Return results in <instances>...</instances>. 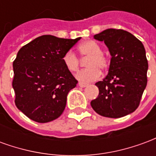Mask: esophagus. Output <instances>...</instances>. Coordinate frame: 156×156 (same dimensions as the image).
<instances>
[{"mask_svg":"<svg viewBox=\"0 0 156 156\" xmlns=\"http://www.w3.org/2000/svg\"><path fill=\"white\" fill-rule=\"evenodd\" d=\"M78 85H79V87H81V88H85V87H87V86H88V84H87V83H79Z\"/></svg>","mask_w":156,"mask_h":156,"instance_id":"esophagus-1","label":"esophagus"}]
</instances>
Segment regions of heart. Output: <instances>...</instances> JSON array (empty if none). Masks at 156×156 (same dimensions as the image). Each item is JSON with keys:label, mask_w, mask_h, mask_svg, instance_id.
Returning <instances> with one entry per match:
<instances>
[{"label": "heart", "mask_w": 156, "mask_h": 156, "mask_svg": "<svg viewBox=\"0 0 156 156\" xmlns=\"http://www.w3.org/2000/svg\"><path fill=\"white\" fill-rule=\"evenodd\" d=\"M78 51L81 58H88L86 61V68L79 72L76 78L79 81L91 82L97 80L100 76L99 69H105L108 65V60L102 53L101 47L94 41L88 40L78 46ZM65 67L71 73H76L79 69V58L72 51H67L62 58Z\"/></svg>", "instance_id": "b5f03b06"}]
</instances>
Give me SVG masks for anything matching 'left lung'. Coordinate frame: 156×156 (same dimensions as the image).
<instances>
[{"mask_svg":"<svg viewBox=\"0 0 156 156\" xmlns=\"http://www.w3.org/2000/svg\"><path fill=\"white\" fill-rule=\"evenodd\" d=\"M94 37L105 41L111 60L107 76L95 83L99 94L91 101L92 108L108 118L129 115L139 107L147 84L148 61L144 45L121 29H106Z\"/></svg>","mask_w":156,"mask_h":156,"instance_id":"8db88e82","label":"left lung"}]
</instances>
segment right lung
<instances>
[{
  "label": "right lung",
  "mask_w": 156,
  "mask_h": 156,
  "mask_svg": "<svg viewBox=\"0 0 156 156\" xmlns=\"http://www.w3.org/2000/svg\"><path fill=\"white\" fill-rule=\"evenodd\" d=\"M80 39L43 35L17 52L13 62L15 104L32 120L48 123L62 114L68 92L78 83L62 58Z\"/></svg>",
  "instance_id": "right-lung-1"
}]
</instances>
